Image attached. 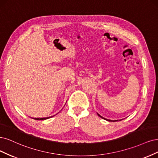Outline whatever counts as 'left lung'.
<instances>
[{
	"instance_id": "1",
	"label": "left lung",
	"mask_w": 158,
	"mask_h": 158,
	"mask_svg": "<svg viewBox=\"0 0 158 158\" xmlns=\"http://www.w3.org/2000/svg\"><path fill=\"white\" fill-rule=\"evenodd\" d=\"M98 115H99V116L100 117V118H102V119H106V120H107V121H111V120H110V119H106L104 118H103V117H102V116H101V115H100L99 114H98ZM115 121H118V120H115Z\"/></svg>"
}]
</instances>
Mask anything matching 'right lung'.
I'll return each mask as SVG.
<instances>
[{
  "mask_svg": "<svg viewBox=\"0 0 158 158\" xmlns=\"http://www.w3.org/2000/svg\"><path fill=\"white\" fill-rule=\"evenodd\" d=\"M52 117H50V118H52ZM50 118H34V119H37V120H44V119H48Z\"/></svg>",
  "mask_w": 158,
  "mask_h": 158,
  "instance_id": "obj_1",
  "label": "right lung"
}]
</instances>
